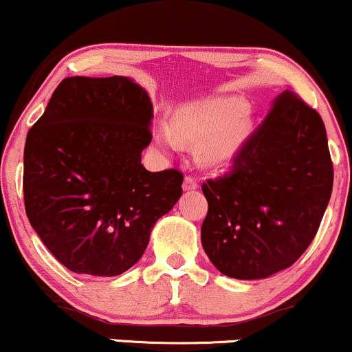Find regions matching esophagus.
<instances>
[{
	"instance_id": "esophagus-1",
	"label": "esophagus",
	"mask_w": 352,
	"mask_h": 352,
	"mask_svg": "<svg viewBox=\"0 0 352 352\" xmlns=\"http://www.w3.org/2000/svg\"><path fill=\"white\" fill-rule=\"evenodd\" d=\"M198 188V182L193 179V177H185L184 180V190L188 191V190H197Z\"/></svg>"
}]
</instances>
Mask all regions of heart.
<instances>
[{
	"label": "heart",
	"mask_w": 352,
	"mask_h": 352,
	"mask_svg": "<svg viewBox=\"0 0 352 352\" xmlns=\"http://www.w3.org/2000/svg\"><path fill=\"white\" fill-rule=\"evenodd\" d=\"M245 110L247 102L240 97H211L195 102L177 113L173 130L159 126L155 140L167 149H177L180 141L201 143L199 159L204 166H222L250 136L252 120Z\"/></svg>",
	"instance_id": "obj_1"
}]
</instances>
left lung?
<instances>
[{"label": "left lung", "mask_w": 352, "mask_h": 352, "mask_svg": "<svg viewBox=\"0 0 352 352\" xmlns=\"http://www.w3.org/2000/svg\"><path fill=\"white\" fill-rule=\"evenodd\" d=\"M201 188L208 199L201 243L222 274L263 279L289 268L312 243L331 197L322 117L284 91L230 170Z\"/></svg>", "instance_id": "left-lung-1"}]
</instances>
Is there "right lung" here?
<instances>
[{"mask_svg":"<svg viewBox=\"0 0 352 352\" xmlns=\"http://www.w3.org/2000/svg\"><path fill=\"white\" fill-rule=\"evenodd\" d=\"M153 104L124 76L66 78L25 138V214L78 274L118 276L143 256L159 217L182 197L175 168L141 164Z\"/></svg>","mask_w":352,"mask_h":352,"instance_id":"add662e5","label":"right lung"}]
</instances>
